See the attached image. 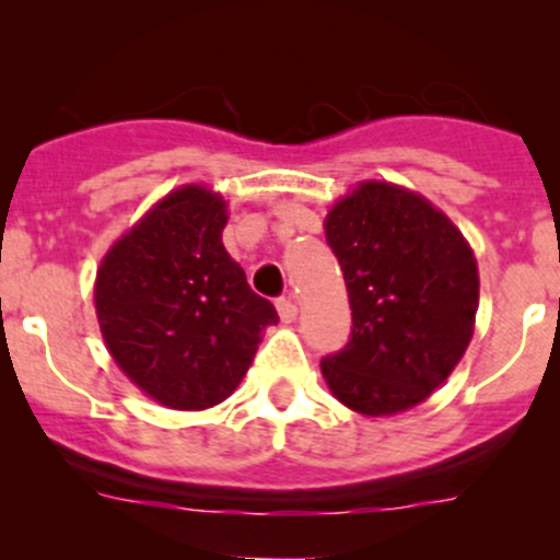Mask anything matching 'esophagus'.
<instances>
[{
  "instance_id": "34e87169",
  "label": "esophagus",
  "mask_w": 560,
  "mask_h": 560,
  "mask_svg": "<svg viewBox=\"0 0 560 560\" xmlns=\"http://www.w3.org/2000/svg\"><path fill=\"white\" fill-rule=\"evenodd\" d=\"M276 308H279V316L284 322H295L298 319V306H295V301H292V298H279V301H276Z\"/></svg>"
}]
</instances>
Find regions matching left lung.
<instances>
[{
  "label": "left lung",
  "instance_id": "8db88e82",
  "mask_svg": "<svg viewBox=\"0 0 560 560\" xmlns=\"http://www.w3.org/2000/svg\"><path fill=\"white\" fill-rule=\"evenodd\" d=\"M343 270L352 338L322 360L332 398L363 417L420 406L466 354L479 306L474 248L420 191L360 180L325 217Z\"/></svg>",
  "mask_w": 560,
  "mask_h": 560
}]
</instances>
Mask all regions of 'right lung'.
<instances>
[{"instance_id": "obj_1", "label": "right lung", "mask_w": 560, "mask_h": 560, "mask_svg": "<svg viewBox=\"0 0 560 560\" xmlns=\"http://www.w3.org/2000/svg\"><path fill=\"white\" fill-rule=\"evenodd\" d=\"M228 200L184 184L107 248L94 308L113 363L145 398L175 411L222 404L252 365L273 303L248 287L222 244Z\"/></svg>"}]
</instances>
